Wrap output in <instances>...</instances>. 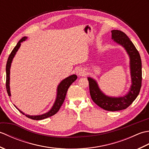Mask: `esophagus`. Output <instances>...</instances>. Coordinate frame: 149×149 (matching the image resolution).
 <instances>
[{
    "label": "esophagus",
    "instance_id": "34e87169",
    "mask_svg": "<svg viewBox=\"0 0 149 149\" xmlns=\"http://www.w3.org/2000/svg\"><path fill=\"white\" fill-rule=\"evenodd\" d=\"M76 74L79 76H83L86 74V72H85L84 69L83 68H79L77 69L76 70Z\"/></svg>",
    "mask_w": 149,
    "mask_h": 149
}]
</instances>
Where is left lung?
<instances>
[{"label":"left lung","instance_id":"obj_1","mask_svg":"<svg viewBox=\"0 0 149 149\" xmlns=\"http://www.w3.org/2000/svg\"><path fill=\"white\" fill-rule=\"evenodd\" d=\"M112 39L122 45L130 58V69L132 84L130 90L123 97H112L106 95L98 86L97 81L88 77L91 99L97 106L109 111L125 109L136 99L141 87L142 71L140 55L135 46L126 34L119 30L111 31Z\"/></svg>","mask_w":149,"mask_h":149}]
</instances>
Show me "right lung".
Returning <instances> with one entry per match:
<instances>
[{"label":"right lung","mask_w":149,"mask_h":149,"mask_svg":"<svg viewBox=\"0 0 149 149\" xmlns=\"http://www.w3.org/2000/svg\"><path fill=\"white\" fill-rule=\"evenodd\" d=\"M27 38V37L24 36L19 41L18 43L17 44V45L15 47V48L13 50H12V52H11L10 55H9V58L8 59V61H7V64H6V90H7V92L9 97L11 96V93H10V88H9V75H10V67H11V65L13 61V59L14 56L16 54V52L18 51V49L20 48L21 43L24 41L26 40ZM77 75H72L70 76H69L68 77H66L65 79H63L61 83H59L58 85V88H57V97H56V99L54 104L52 106V107L49 112H47L45 114H43V115H34V116H31L29 115H26L24 114L23 112L21 111L20 109H18L17 107L15 106L16 108L18 109L19 111L22 113L23 115H25L28 118H29L33 120H43L48 118V117H50L51 116H53L54 115H55L56 113H58V111L59 110L60 107L62 106V104L64 102V100L65 99V97L66 95V92H67V90L68 89V88L70 86L74 83V82L77 79Z\"/></svg>","instance_id":"add662e5"}]
</instances>
